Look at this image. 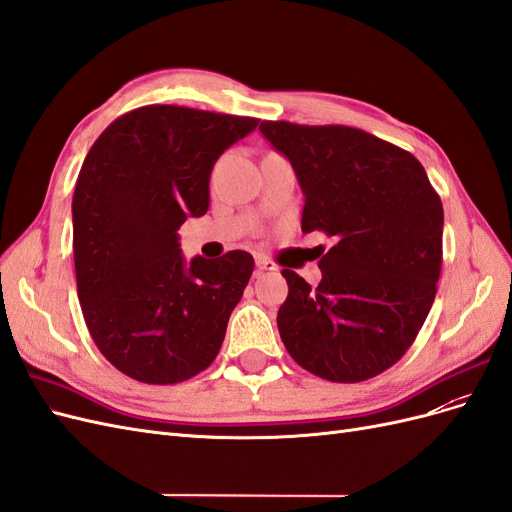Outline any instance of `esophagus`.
Instances as JSON below:
<instances>
[{
  "label": "esophagus",
  "mask_w": 512,
  "mask_h": 512,
  "mask_svg": "<svg viewBox=\"0 0 512 512\" xmlns=\"http://www.w3.org/2000/svg\"><path fill=\"white\" fill-rule=\"evenodd\" d=\"M256 267H258V271H277L275 262L265 256H256Z\"/></svg>",
  "instance_id": "obj_1"
}]
</instances>
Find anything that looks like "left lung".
Instances as JSON below:
<instances>
[{
    "instance_id": "8db88e82",
    "label": "left lung",
    "mask_w": 512,
    "mask_h": 512,
    "mask_svg": "<svg viewBox=\"0 0 512 512\" xmlns=\"http://www.w3.org/2000/svg\"><path fill=\"white\" fill-rule=\"evenodd\" d=\"M260 132L297 173L301 230L335 241L316 288L282 271V342L318 378H374L406 354L436 299L442 200L410 151L359 128L262 121Z\"/></svg>"
}]
</instances>
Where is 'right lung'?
I'll use <instances>...</instances> for the list:
<instances>
[{"instance_id":"1","label":"right lung","mask_w":512,"mask_h":512,"mask_svg":"<svg viewBox=\"0 0 512 512\" xmlns=\"http://www.w3.org/2000/svg\"><path fill=\"white\" fill-rule=\"evenodd\" d=\"M256 126L151 104L91 145L72 198L76 290L91 339L121 374L177 384L218 356L254 258L235 250L188 265L177 230L207 213L213 164Z\"/></svg>"}]
</instances>
